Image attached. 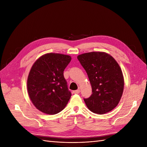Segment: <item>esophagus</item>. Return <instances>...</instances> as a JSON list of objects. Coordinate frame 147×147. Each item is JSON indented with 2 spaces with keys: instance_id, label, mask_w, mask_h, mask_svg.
Segmentation results:
<instances>
[{
  "instance_id": "esophagus-1",
  "label": "esophagus",
  "mask_w": 147,
  "mask_h": 147,
  "mask_svg": "<svg viewBox=\"0 0 147 147\" xmlns=\"http://www.w3.org/2000/svg\"><path fill=\"white\" fill-rule=\"evenodd\" d=\"M73 93H74V94H78V93H80V90H74V91H73Z\"/></svg>"
}]
</instances>
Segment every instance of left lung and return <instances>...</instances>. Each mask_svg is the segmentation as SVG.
Returning a JSON list of instances; mask_svg holds the SVG:
<instances>
[{
	"mask_svg": "<svg viewBox=\"0 0 147 147\" xmlns=\"http://www.w3.org/2000/svg\"><path fill=\"white\" fill-rule=\"evenodd\" d=\"M91 84L92 94L84 98L90 111L104 114L116 107L124 90V77L117 61L107 53L92 52L77 57Z\"/></svg>",
	"mask_w": 147,
	"mask_h": 147,
	"instance_id": "obj_1",
	"label": "left lung"
}]
</instances>
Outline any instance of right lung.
<instances>
[{"instance_id":"1","label":"right lung","mask_w":147,"mask_h":147,"mask_svg":"<svg viewBox=\"0 0 147 147\" xmlns=\"http://www.w3.org/2000/svg\"><path fill=\"white\" fill-rule=\"evenodd\" d=\"M71 57L57 53L42 55L31 68L27 80L28 93L35 107L43 113L62 111L71 98L64 71Z\"/></svg>"}]
</instances>
